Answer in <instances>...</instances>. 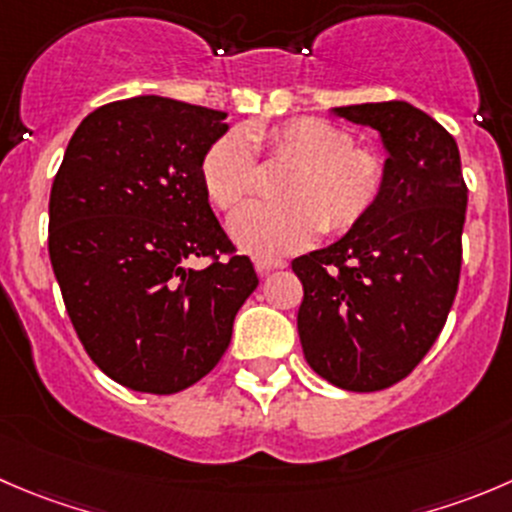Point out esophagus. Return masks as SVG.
I'll return each mask as SVG.
<instances>
[{
	"label": "esophagus",
	"mask_w": 512,
	"mask_h": 512,
	"mask_svg": "<svg viewBox=\"0 0 512 512\" xmlns=\"http://www.w3.org/2000/svg\"><path fill=\"white\" fill-rule=\"evenodd\" d=\"M282 267H287L285 260H257L255 262V270L260 272V275H267V272H272V270H282Z\"/></svg>",
	"instance_id": "esophagus-1"
}]
</instances>
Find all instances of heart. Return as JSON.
I'll use <instances>...</instances> for the list:
<instances>
[{
    "instance_id": "b5f03b06",
    "label": "heart",
    "mask_w": 512,
    "mask_h": 512,
    "mask_svg": "<svg viewBox=\"0 0 512 512\" xmlns=\"http://www.w3.org/2000/svg\"><path fill=\"white\" fill-rule=\"evenodd\" d=\"M275 160L292 162L280 180V202H252L230 220V237L260 260L312 245L322 227L347 232L365 220L385 185V165L355 147V137L325 119L302 117L272 130H252ZM207 195L225 210L242 205L257 182L255 155L245 132L230 130L207 147L200 165Z\"/></svg>"
}]
</instances>
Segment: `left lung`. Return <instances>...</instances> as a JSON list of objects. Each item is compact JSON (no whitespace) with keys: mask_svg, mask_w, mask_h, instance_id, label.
I'll return each mask as SVG.
<instances>
[{"mask_svg":"<svg viewBox=\"0 0 512 512\" xmlns=\"http://www.w3.org/2000/svg\"><path fill=\"white\" fill-rule=\"evenodd\" d=\"M377 132L388 155L370 215L292 260L302 282L297 332L312 370L352 393L403 380L433 347L460 280L468 187L458 142L410 102L332 107Z\"/></svg>","mask_w":512,"mask_h":512,"instance_id":"1","label":"left lung"}]
</instances>
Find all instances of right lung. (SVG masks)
I'll return each instance as SVG.
<instances>
[{
  "label": "right lung",
  "mask_w": 512,
  "mask_h": 512,
  "mask_svg": "<svg viewBox=\"0 0 512 512\" xmlns=\"http://www.w3.org/2000/svg\"><path fill=\"white\" fill-rule=\"evenodd\" d=\"M227 130V112L140 94L87 114L64 150L49 260L84 350L124 388L172 395L202 380L257 287L200 175ZM195 256L213 262L197 271Z\"/></svg>",
  "instance_id": "right-lung-1"
}]
</instances>
